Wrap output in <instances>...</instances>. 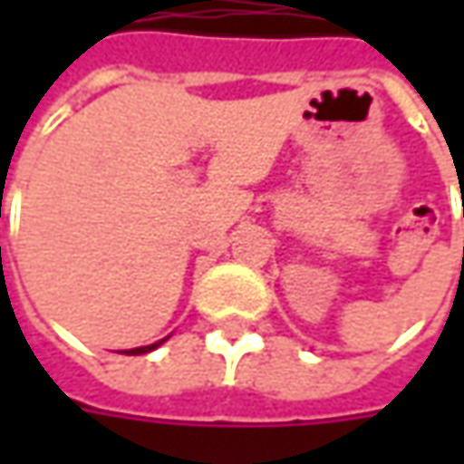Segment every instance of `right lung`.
<instances>
[{
	"instance_id": "add662e5",
	"label": "right lung",
	"mask_w": 464,
	"mask_h": 464,
	"mask_svg": "<svg viewBox=\"0 0 464 464\" xmlns=\"http://www.w3.org/2000/svg\"><path fill=\"white\" fill-rule=\"evenodd\" d=\"M169 338V335H168ZM168 338H162V341H157V343H150V346H139V348H126V351H121V353H126V356H141V353H150L154 348H160Z\"/></svg>"
}]
</instances>
